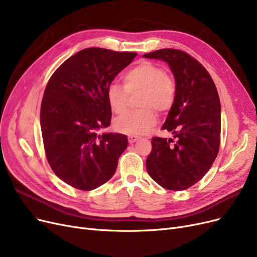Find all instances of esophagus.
<instances>
[{
    "label": "esophagus",
    "mask_w": 257,
    "mask_h": 257,
    "mask_svg": "<svg viewBox=\"0 0 257 257\" xmlns=\"http://www.w3.org/2000/svg\"><path fill=\"white\" fill-rule=\"evenodd\" d=\"M139 137L138 136H129L128 137V141H129V143L130 144H134V143H136L137 141H139Z\"/></svg>",
    "instance_id": "1"
}]
</instances>
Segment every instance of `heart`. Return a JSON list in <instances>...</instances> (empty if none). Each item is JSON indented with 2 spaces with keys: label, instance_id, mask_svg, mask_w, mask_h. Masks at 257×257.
<instances>
[{
  "label": "heart",
  "instance_id": "1",
  "mask_svg": "<svg viewBox=\"0 0 257 257\" xmlns=\"http://www.w3.org/2000/svg\"><path fill=\"white\" fill-rule=\"evenodd\" d=\"M123 87L112 83L107 90V100L115 114H122L128 108L129 95L142 92L139 111L129 112L114 120V128L130 136L143 135L157 121L159 113H166L173 107L176 97L174 80L162 66L150 61H141L122 77Z\"/></svg>",
  "mask_w": 257,
  "mask_h": 257
}]
</instances>
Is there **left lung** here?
I'll return each instance as SVG.
<instances>
[{
    "instance_id": "1",
    "label": "left lung",
    "mask_w": 257,
    "mask_h": 257,
    "mask_svg": "<svg viewBox=\"0 0 257 257\" xmlns=\"http://www.w3.org/2000/svg\"><path fill=\"white\" fill-rule=\"evenodd\" d=\"M165 61L176 82V97L162 129L173 138L151 140L146 168L170 191L191 187L208 172L220 145V100L204 66L185 52L163 49L143 55Z\"/></svg>"
}]
</instances>
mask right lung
Returning <instances> with one entry per match:
<instances>
[{
  "label": "right lung",
  "instance_id": "obj_1",
  "mask_svg": "<svg viewBox=\"0 0 257 257\" xmlns=\"http://www.w3.org/2000/svg\"><path fill=\"white\" fill-rule=\"evenodd\" d=\"M137 53L91 47L65 60L47 82L40 111L46 159L63 182L92 191L112 178L127 136L110 126L107 90Z\"/></svg>",
  "mask_w": 257,
  "mask_h": 257
}]
</instances>
